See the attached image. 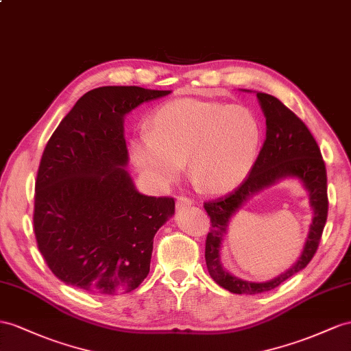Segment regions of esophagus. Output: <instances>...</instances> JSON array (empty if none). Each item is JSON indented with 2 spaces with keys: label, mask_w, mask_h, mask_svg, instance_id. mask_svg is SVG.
<instances>
[{
  "label": "esophagus",
  "mask_w": 351,
  "mask_h": 351,
  "mask_svg": "<svg viewBox=\"0 0 351 351\" xmlns=\"http://www.w3.org/2000/svg\"><path fill=\"white\" fill-rule=\"evenodd\" d=\"M193 204V200L188 199V197H178L176 199V208L178 209H184L188 208V206Z\"/></svg>",
  "instance_id": "34e87169"
}]
</instances>
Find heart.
I'll return each mask as SVG.
<instances>
[{
    "label": "heart",
    "instance_id": "b5f03b06",
    "mask_svg": "<svg viewBox=\"0 0 351 351\" xmlns=\"http://www.w3.org/2000/svg\"><path fill=\"white\" fill-rule=\"evenodd\" d=\"M147 132L130 142V157L157 186L188 175L203 193L227 194L252 170L263 142L258 117L240 105L181 97L158 106Z\"/></svg>",
    "mask_w": 351,
    "mask_h": 351
}]
</instances>
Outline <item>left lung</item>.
Masks as SVG:
<instances>
[{"label":"left lung","mask_w":351,"mask_h":351,"mask_svg":"<svg viewBox=\"0 0 351 351\" xmlns=\"http://www.w3.org/2000/svg\"><path fill=\"white\" fill-rule=\"evenodd\" d=\"M256 97L265 115L267 133L249 176L234 191L218 200L204 203L210 217V231L206 237V265L209 274L223 289L232 293L255 295L271 291L308 265L319 246L328 218L326 167L320 148L308 128L277 97L258 92ZM287 177L298 178L309 193L313 219L303 252L285 274L267 282H247L227 272L220 263V245L234 213L250 196Z\"/></svg>","instance_id":"1"}]
</instances>
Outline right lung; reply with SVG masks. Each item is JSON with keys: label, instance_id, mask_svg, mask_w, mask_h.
Wrapping results in <instances>:
<instances>
[{"label": "right lung", "instance_id": "1", "mask_svg": "<svg viewBox=\"0 0 351 351\" xmlns=\"http://www.w3.org/2000/svg\"><path fill=\"white\" fill-rule=\"evenodd\" d=\"M170 90L105 86L78 99L40 161L34 231L59 280L96 295L128 293L149 273L152 241L172 197L141 194L125 166L124 117Z\"/></svg>", "mask_w": 351, "mask_h": 351}]
</instances>
